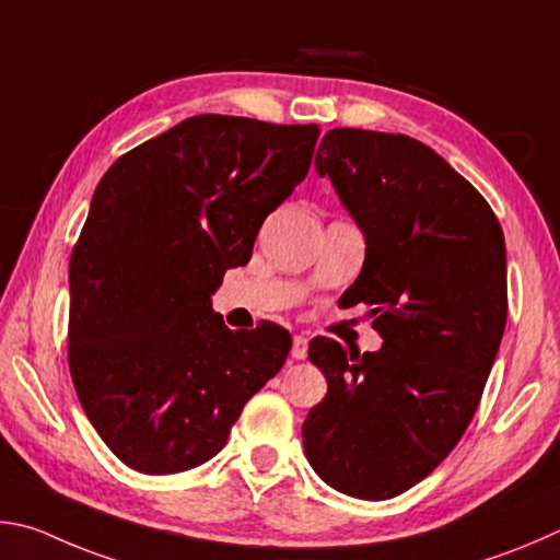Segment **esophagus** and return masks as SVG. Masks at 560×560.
<instances>
[{
  "label": "esophagus",
  "instance_id": "34e87169",
  "mask_svg": "<svg viewBox=\"0 0 560 560\" xmlns=\"http://www.w3.org/2000/svg\"><path fill=\"white\" fill-rule=\"evenodd\" d=\"M307 349H310V341L305 335H295L292 337V359H307Z\"/></svg>",
  "mask_w": 560,
  "mask_h": 560
}]
</instances>
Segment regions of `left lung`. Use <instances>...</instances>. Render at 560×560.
<instances>
[{
	"instance_id": "left-lung-1",
	"label": "left lung",
	"mask_w": 560,
	"mask_h": 560,
	"mask_svg": "<svg viewBox=\"0 0 560 560\" xmlns=\"http://www.w3.org/2000/svg\"><path fill=\"white\" fill-rule=\"evenodd\" d=\"M315 166L366 238L341 300L371 307L384 347L310 341L327 396L302 443L337 492L390 499L453 453L482 398L506 325L504 233L485 196L408 135L335 127Z\"/></svg>"
}]
</instances>
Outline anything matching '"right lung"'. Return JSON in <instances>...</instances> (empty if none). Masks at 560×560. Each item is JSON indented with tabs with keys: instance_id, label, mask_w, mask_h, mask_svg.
<instances>
[{
	"instance_id": "1",
	"label": "right lung",
	"mask_w": 560,
	"mask_h": 560,
	"mask_svg": "<svg viewBox=\"0 0 560 560\" xmlns=\"http://www.w3.org/2000/svg\"><path fill=\"white\" fill-rule=\"evenodd\" d=\"M317 137V125L194 115L97 184L68 268V366L127 467L174 475L211 459L285 364V329L233 331L211 295L305 179Z\"/></svg>"
}]
</instances>
